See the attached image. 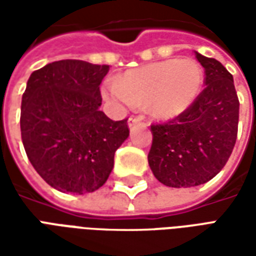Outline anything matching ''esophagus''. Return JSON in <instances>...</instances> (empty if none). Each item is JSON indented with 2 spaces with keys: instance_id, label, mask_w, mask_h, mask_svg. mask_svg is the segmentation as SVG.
<instances>
[{
  "instance_id": "esophagus-1",
  "label": "esophagus",
  "mask_w": 256,
  "mask_h": 256,
  "mask_svg": "<svg viewBox=\"0 0 256 256\" xmlns=\"http://www.w3.org/2000/svg\"><path fill=\"white\" fill-rule=\"evenodd\" d=\"M140 120H141V119H140V118H136V116L128 118V128H134V126H136V124H137V123H140Z\"/></svg>"
}]
</instances>
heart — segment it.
I'll use <instances>...</instances> for the list:
<instances>
[{
    "instance_id": "b5f03b06",
    "label": "heart",
    "mask_w": 256,
    "mask_h": 256,
    "mask_svg": "<svg viewBox=\"0 0 256 256\" xmlns=\"http://www.w3.org/2000/svg\"><path fill=\"white\" fill-rule=\"evenodd\" d=\"M203 68L193 58H168L123 72L102 86V96L119 106H148L158 120L181 116L198 100Z\"/></svg>"
}]
</instances>
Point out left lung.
Here are the masks:
<instances>
[{"mask_svg":"<svg viewBox=\"0 0 256 256\" xmlns=\"http://www.w3.org/2000/svg\"><path fill=\"white\" fill-rule=\"evenodd\" d=\"M194 56L206 74V89L188 111L150 126L148 163L156 180L172 188L206 184L224 168L236 144L238 98L232 74L215 58Z\"/></svg>","mask_w":256,"mask_h":256,"instance_id":"obj_1","label":"left lung"}]
</instances>
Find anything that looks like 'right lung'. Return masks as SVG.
I'll use <instances>...</instances> for the list:
<instances>
[{
  "label": "right lung",
  "mask_w": 256,
  "mask_h": 256,
  "mask_svg": "<svg viewBox=\"0 0 256 256\" xmlns=\"http://www.w3.org/2000/svg\"><path fill=\"white\" fill-rule=\"evenodd\" d=\"M110 66L60 60L31 74L22 97L20 130L28 160L52 188L84 194L101 188L128 140V119L100 111Z\"/></svg>",
  "instance_id": "right-lung-1"
}]
</instances>
